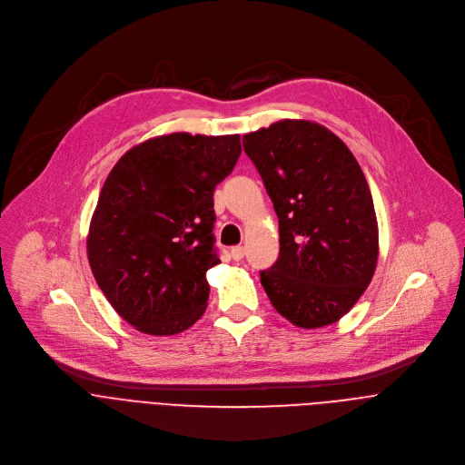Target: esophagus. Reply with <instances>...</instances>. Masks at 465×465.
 I'll return each instance as SVG.
<instances>
[{"instance_id":"obj_1","label":"esophagus","mask_w":465,"mask_h":465,"mask_svg":"<svg viewBox=\"0 0 465 465\" xmlns=\"http://www.w3.org/2000/svg\"><path fill=\"white\" fill-rule=\"evenodd\" d=\"M230 253H232V257H233L235 261H241V259L244 257V246H233V248L230 250Z\"/></svg>"}]
</instances>
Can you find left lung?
<instances>
[{"label":"left lung","mask_w":465,"mask_h":465,"mask_svg":"<svg viewBox=\"0 0 465 465\" xmlns=\"http://www.w3.org/2000/svg\"><path fill=\"white\" fill-rule=\"evenodd\" d=\"M280 219V255L261 271L274 309L298 327L342 318L377 264L371 193L355 156L333 132L285 119L242 136Z\"/></svg>","instance_id":"obj_1"}]
</instances>
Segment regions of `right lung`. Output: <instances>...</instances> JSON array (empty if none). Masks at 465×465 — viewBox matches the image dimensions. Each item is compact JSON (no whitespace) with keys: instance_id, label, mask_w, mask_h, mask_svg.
Here are the masks:
<instances>
[{"instance_id":"add662e5","label":"right lung","mask_w":465,"mask_h":465,"mask_svg":"<svg viewBox=\"0 0 465 465\" xmlns=\"http://www.w3.org/2000/svg\"><path fill=\"white\" fill-rule=\"evenodd\" d=\"M241 156L239 136H160L110 171L90 224L94 278L123 320L176 335L206 311L221 262L213 191Z\"/></svg>"}]
</instances>
